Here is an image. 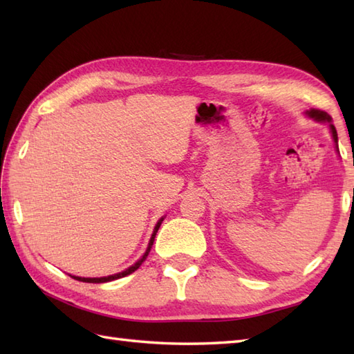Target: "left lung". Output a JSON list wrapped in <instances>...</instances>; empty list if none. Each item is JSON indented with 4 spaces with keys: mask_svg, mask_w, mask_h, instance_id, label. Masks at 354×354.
<instances>
[{
    "mask_svg": "<svg viewBox=\"0 0 354 354\" xmlns=\"http://www.w3.org/2000/svg\"><path fill=\"white\" fill-rule=\"evenodd\" d=\"M309 115L310 117H313L315 120H318V122H332V118H330V115H327L326 112H322V111H318V109H312L310 112H309ZM330 129H332V135H333V140L337 142V133H336V129H335V126L330 123Z\"/></svg>",
    "mask_w": 354,
    "mask_h": 354,
    "instance_id": "8db88e82",
    "label": "left lung"
}]
</instances>
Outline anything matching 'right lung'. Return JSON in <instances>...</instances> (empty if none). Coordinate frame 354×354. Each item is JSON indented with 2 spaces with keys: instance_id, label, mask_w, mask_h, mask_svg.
<instances>
[{
  "instance_id": "add662e5",
  "label": "right lung",
  "mask_w": 354,
  "mask_h": 354,
  "mask_svg": "<svg viewBox=\"0 0 354 354\" xmlns=\"http://www.w3.org/2000/svg\"><path fill=\"white\" fill-rule=\"evenodd\" d=\"M161 222H162V219L156 223V227H155V231H153V234H152V239H150V243H149V248H147V251H146V254L142 255V259H140L137 263H135L133 266H131L129 269H126V270H123V272H120V274H115V275H109V277H102V278H82V277H73V278H76V280H79V281H84V283H106V281H112V280H117V278H122V277H126V275H129V274H132L133 270H137L140 266H141V263L146 260V257L149 255V252H150V248H152V245H153V240H155V236H156V231H158V228H160V225H161Z\"/></svg>"
}]
</instances>
